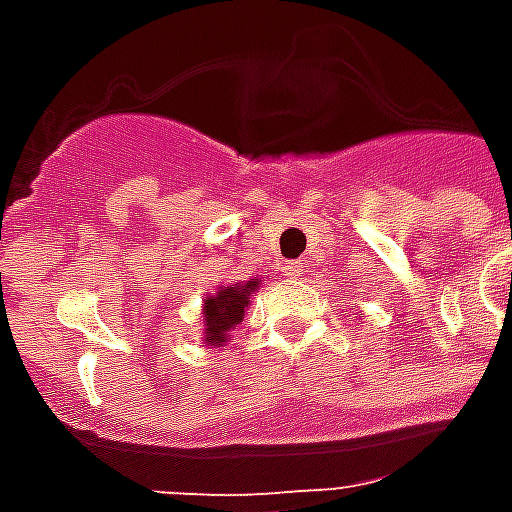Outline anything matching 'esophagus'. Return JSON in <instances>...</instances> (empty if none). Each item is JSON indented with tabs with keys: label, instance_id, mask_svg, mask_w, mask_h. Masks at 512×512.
<instances>
[{
	"label": "esophagus",
	"instance_id": "34e87169",
	"mask_svg": "<svg viewBox=\"0 0 512 512\" xmlns=\"http://www.w3.org/2000/svg\"><path fill=\"white\" fill-rule=\"evenodd\" d=\"M285 274H288L290 279H296L304 274V263L301 260H290V263H285Z\"/></svg>",
	"mask_w": 512,
	"mask_h": 512
}]
</instances>
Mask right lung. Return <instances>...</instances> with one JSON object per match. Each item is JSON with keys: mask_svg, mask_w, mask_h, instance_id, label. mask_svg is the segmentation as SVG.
Masks as SVG:
<instances>
[{"mask_svg": "<svg viewBox=\"0 0 512 512\" xmlns=\"http://www.w3.org/2000/svg\"><path fill=\"white\" fill-rule=\"evenodd\" d=\"M260 288V279H249V282H230L216 288L213 296L202 299V340L205 345L222 348L230 340L238 323L244 321V310L249 307L252 293Z\"/></svg>", "mask_w": 512, "mask_h": 512, "instance_id": "right-lung-1", "label": "right lung"}]
</instances>
